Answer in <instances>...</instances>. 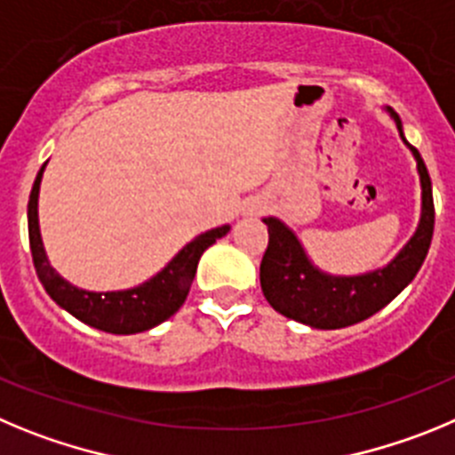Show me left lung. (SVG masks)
Listing matches in <instances>:
<instances>
[{"mask_svg": "<svg viewBox=\"0 0 455 455\" xmlns=\"http://www.w3.org/2000/svg\"><path fill=\"white\" fill-rule=\"evenodd\" d=\"M395 120L403 145L417 163L421 188V212L415 233L390 263L363 274H329L310 260L297 233L278 218H263L269 231L267 251L260 263V288L276 313L310 329H345L386 308L419 272L431 247L435 208L428 170L419 151L403 136L395 108H383Z\"/></svg>", "mask_w": 455, "mask_h": 455, "instance_id": "1", "label": "left lung"}]
</instances>
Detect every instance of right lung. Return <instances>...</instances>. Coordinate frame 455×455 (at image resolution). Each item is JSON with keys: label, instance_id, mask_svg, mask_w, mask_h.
<instances>
[{"label": "right lung", "instance_id": "right-lung-1", "mask_svg": "<svg viewBox=\"0 0 455 455\" xmlns=\"http://www.w3.org/2000/svg\"><path fill=\"white\" fill-rule=\"evenodd\" d=\"M44 167H47V163L40 167L38 177H36L27 208L28 244H31L36 274H38L40 283L47 290L49 297L54 299L60 308L75 315L79 322L92 326V329L116 335H133L163 324L165 319H170L181 308L183 301L188 299L202 253L231 231L228 224H222L218 228L199 233L195 240H190L177 256L172 258L161 272L142 281L140 285H133V288L108 290V292L76 288L75 283L65 281L52 267L47 251H44L43 235H40L38 195Z\"/></svg>", "mask_w": 455, "mask_h": 455}]
</instances>
